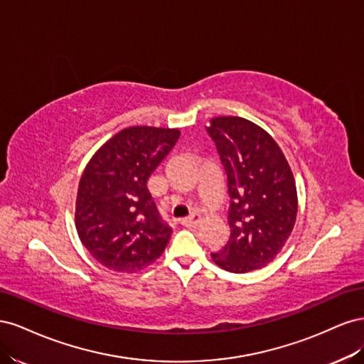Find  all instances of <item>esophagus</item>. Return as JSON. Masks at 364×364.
I'll use <instances>...</instances> for the list:
<instances>
[{
  "instance_id": "obj_1",
  "label": "esophagus",
  "mask_w": 364,
  "mask_h": 364,
  "mask_svg": "<svg viewBox=\"0 0 364 364\" xmlns=\"http://www.w3.org/2000/svg\"><path fill=\"white\" fill-rule=\"evenodd\" d=\"M200 222H202V218H200V215L197 214V213H194V214H191L190 217H186V218L181 220V223H182L183 226H197Z\"/></svg>"
}]
</instances>
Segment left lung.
<instances>
[{
  "label": "left lung",
  "instance_id": "1",
  "mask_svg": "<svg viewBox=\"0 0 364 364\" xmlns=\"http://www.w3.org/2000/svg\"><path fill=\"white\" fill-rule=\"evenodd\" d=\"M229 194L226 246L211 253L232 273L262 269L277 258L296 223L297 191L289 161L270 134L241 117L209 119Z\"/></svg>",
  "mask_w": 364,
  "mask_h": 364
}]
</instances>
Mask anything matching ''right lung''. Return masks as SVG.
I'll return each mask as SVG.
<instances>
[{"instance_id":"add662e5","label":"right lung","mask_w":364,"mask_h":364,"mask_svg":"<svg viewBox=\"0 0 364 364\" xmlns=\"http://www.w3.org/2000/svg\"><path fill=\"white\" fill-rule=\"evenodd\" d=\"M181 130L132 126L119 130L86 164L75 199V229L87 252L109 270L136 273L167 247L147 181Z\"/></svg>"}]
</instances>
